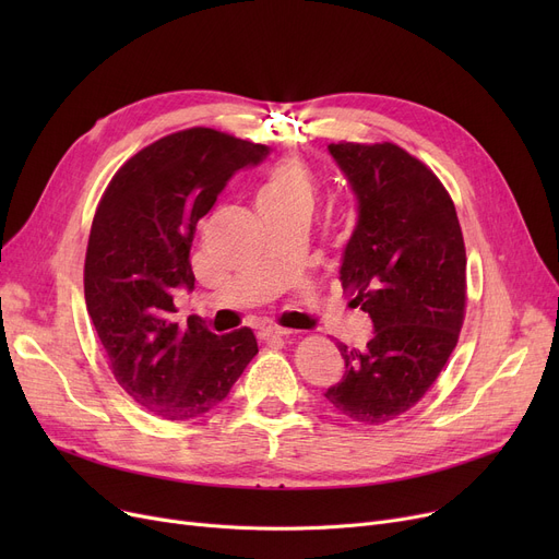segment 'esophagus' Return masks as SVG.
<instances>
[{
  "label": "esophagus",
  "mask_w": 559,
  "mask_h": 559,
  "mask_svg": "<svg viewBox=\"0 0 559 559\" xmlns=\"http://www.w3.org/2000/svg\"><path fill=\"white\" fill-rule=\"evenodd\" d=\"M292 335V331H287V329H278V326H272V329H264L262 333H260V337L264 340V342H281V340H287Z\"/></svg>",
  "instance_id": "34e87169"
}]
</instances>
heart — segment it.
I'll return each instance as SVG.
<instances>
[{
	"label": "heart",
	"mask_w": 559,
	"mask_h": 559,
	"mask_svg": "<svg viewBox=\"0 0 559 559\" xmlns=\"http://www.w3.org/2000/svg\"><path fill=\"white\" fill-rule=\"evenodd\" d=\"M314 197L312 176L306 165L297 160H283L274 165L264 179L260 194H258V209H276V205H310Z\"/></svg>",
	"instance_id": "1"
}]
</instances>
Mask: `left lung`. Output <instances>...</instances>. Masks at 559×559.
<instances>
[{
    "label": "left lung",
    "instance_id": "obj_1",
    "mask_svg": "<svg viewBox=\"0 0 559 559\" xmlns=\"http://www.w3.org/2000/svg\"><path fill=\"white\" fill-rule=\"evenodd\" d=\"M329 152L356 194L358 222L342 253L350 306L373 321L365 350L340 342L344 376L326 401L348 421L380 426L435 383L460 337L466 253L442 181L392 142H333Z\"/></svg>",
    "mask_w": 559,
    "mask_h": 559
}]
</instances>
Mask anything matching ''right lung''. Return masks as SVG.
Here are the masks:
<instances>
[{
  "label": "right lung",
  "mask_w": 559,
  "mask_h": 559,
  "mask_svg": "<svg viewBox=\"0 0 559 559\" xmlns=\"http://www.w3.org/2000/svg\"><path fill=\"white\" fill-rule=\"evenodd\" d=\"M270 146L215 129L165 135L108 183L85 251L87 314L122 390L144 409L188 421L222 403L258 354L251 329L217 337L171 319L174 289L194 287L190 247L230 176Z\"/></svg>",
  "instance_id": "right-lung-1"
}]
</instances>
